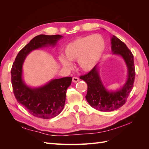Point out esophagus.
<instances>
[{
    "instance_id": "esophagus-1",
    "label": "esophagus",
    "mask_w": 149,
    "mask_h": 149,
    "mask_svg": "<svg viewBox=\"0 0 149 149\" xmlns=\"http://www.w3.org/2000/svg\"><path fill=\"white\" fill-rule=\"evenodd\" d=\"M72 81H73V83H78L79 81V79L77 77H73V79H72Z\"/></svg>"
}]
</instances>
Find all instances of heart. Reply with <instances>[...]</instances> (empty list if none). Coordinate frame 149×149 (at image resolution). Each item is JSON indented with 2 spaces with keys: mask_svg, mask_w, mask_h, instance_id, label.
<instances>
[{
  "mask_svg": "<svg viewBox=\"0 0 149 149\" xmlns=\"http://www.w3.org/2000/svg\"><path fill=\"white\" fill-rule=\"evenodd\" d=\"M104 49L105 42L101 36L88 35L78 38L67 44L64 48L65 57L60 56L59 60L61 64L66 68H70L71 66L68 59L78 61L81 70L89 71L100 59Z\"/></svg>",
  "mask_w": 149,
  "mask_h": 149,
  "instance_id": "heart-1",
  "label": "heart"
}]
</instances>
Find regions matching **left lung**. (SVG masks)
<instances>
[{
    "label": "left lung",
    "instance_id": "8db88e82",
    "mask_svg": "<svg viewBox=\"0 0 149 149\" xmlns=\"http://www.w3.org/2000/svg\"><path fill=\"white\" fill-rule=\"evenodd\" d=\"M112 52L119 55L124 60L127 68V80L119 89L109 91L104 86L101 79L97 65L86 74L80 76L88 85L86 99L92 107L100 111L109 112L119 109L125 103L131 92L135 79L134 56L126 45L116 36L111 39Z\"/></svg>",
    "mask_w": 149,
    "mask_h": 149
}]
</instances>
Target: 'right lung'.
Segmentation results:
<instances>
[{
    "label": "right lung",
    "instance_id": "add662e5",
    "mask_svg": "<svg viewBox=\"0 0 149 149\" xmlns=\"http://www.w3.org/2000/svg\"><path fill=\"white\" fill-rule=\"evenodd\" d=\"M63 38L60 35L36 36L17 55L11 70V81L17 101L30 114L42 119H51L59 114L64 108L66 90L71 84L72 78L65 77L49 81L37 88L29 86L23 79L22 67L25 58L35 49L55 47Z\"/></svg>",
    "mask_w": 149,
    "mask_h": 149
}]
</instances>
